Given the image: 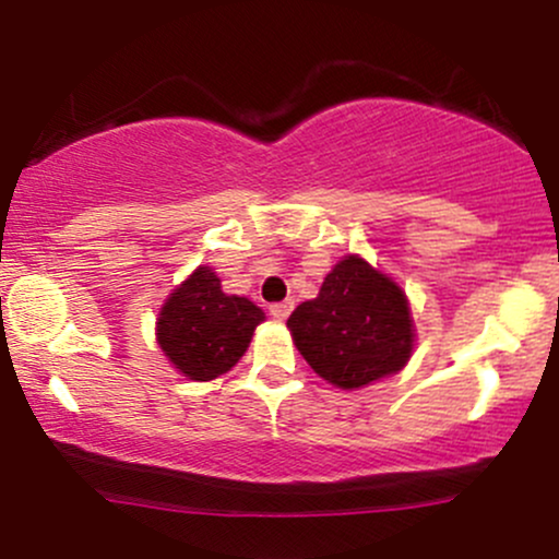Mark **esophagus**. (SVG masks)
Returning <instances> with one entry per match:
<instances>
[{"label": "esophagus", "instance_id": "obj_1", "mask_svg": "<svg viewBox=\"0 0 559 559\" xmlns=\"http://www.w3.org/2000/svg\"><path fill=\"white\" fill-rule=\"evenodd\" d=\"M292 310H294V301L292 299L275 301V305H271V316L275 320H286L288 316H292Z\"/></svg>", "mask_w": 559, "mask_h": 559}]
</instances>
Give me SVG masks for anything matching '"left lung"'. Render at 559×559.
Instances as JSON below:
<instances>
[{
	"mask_svg": "<svg viewBox=\"0 0 559 559\" xmlns=\"http://www.w3.org/2000/svg\"><path fill=\"white\" fill-rule=\"evenodd\" d=\"M299 355L338 389H360L407 365L415 333L409 301L357 254L338 260L316 299L286 320Z\"/></svg>",
	"mask_w": 559,
	"mask_h": 559,
	"instance_id": "obj_1",
	"label": "left lung"
}]
</instances>
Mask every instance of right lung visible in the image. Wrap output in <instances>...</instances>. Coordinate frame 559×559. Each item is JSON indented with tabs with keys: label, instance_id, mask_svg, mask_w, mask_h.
Returning a JSON list of instances; mask_svg holds the SVG:
<instances>
[{
	"label": "right lung",
	"instance_id": "obj_1",
	"mask_svg": "<svg viewBox=\"0 0 559 559\" xmlns=\"http://www.w3.org/2000/svg\"><path fill=\"white\" fill-rule=\"evenodd\" d=\"M265 312L247 297L226 294L221 278L199 265L173 288L157 318V344L191 381H213L241 360Z\"/></svg>",
	"mask_w": 559,
	"mask_h": 559
}]
</instances>
